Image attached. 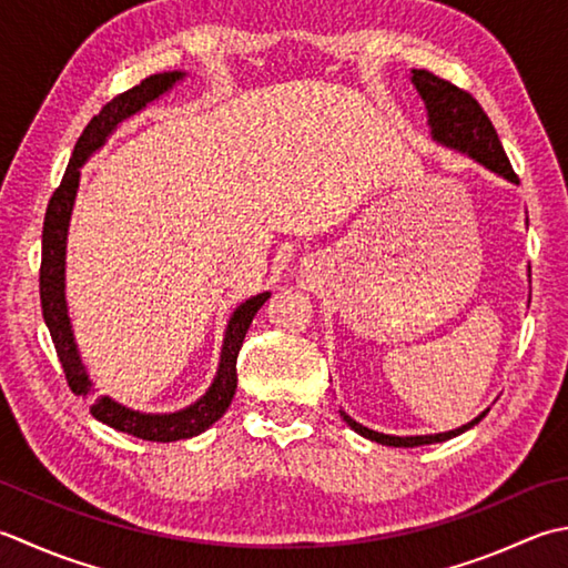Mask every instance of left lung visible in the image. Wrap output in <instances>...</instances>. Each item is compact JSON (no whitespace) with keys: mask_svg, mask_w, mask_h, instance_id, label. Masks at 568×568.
Masks as SVG:
<instances>
[{"mask_svg":"<svg viewBox=\"0 0 568 568\" xmlns=\"http://www.w3.org/2000/svg\"><path fill=\"white\" fill-rule=\"evenodd\" d=\"M410 81H414L416 91L424 98V103L428 108V122H430V135L433 140H438L446 148L460 150L465 154H470L475 162L485 164L487 170H493L495 174L505 176V180L519 184V176L515 174L513 164H509L507 154L503 150V142H499L495 125L487 118L483 105L477 100L463 91V88L453 85L446 78H438L436 73L424 71V69H414L410 71ZM342 418L359 433V436L369 438L374 443H382V446H394V448H416V446H430V443H443L448 438L460 436L475 424H480L485 414L477 416L470 424H465L455 430L448 433H436V436H386V433H376L372 428H364L357 420L349 418L344 410H339Z\"/></svg>","mask_w":568,"mask_h":568,"instance_id":"1","label":"left lung"}]
</instances>
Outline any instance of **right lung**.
Segmentation results:
<instances>
[{"instance_id":"add662e5","label":"right lung","mask_w":568,"mask_h":568,"mask_svg":"<svg viewBox=\"0 0 568 568\" xmlns=\"http://www.w3.org/2000/svg\"><path fill=\"white\" fill-rule=\"evenodd\" d=\"M184 73L172 71V73H154L144 78L135 88L115 95L110 103L103 105L98 115L88 122L83 135L78 138L71 162L65 166V174L61 184L55 186L53 196L49 199L47 206V219H43V236H41V268H39V293H41V310L43 320H47V327L51 332L55 354H59L65 382H69L71 392L78 396L91 394V382H88V374L78 357L73 332L69 313H65V297H63V258H65V231H69V219L78 189V176H81V164L91 158V154L105 142L110 132L115 130L120 120L135 115L150 100L160 98L164 91L180 81ZM271 293H261L246 303L236 307V313L231 315L229 327H226V339L224 349H221V364L216 372V379L211 384L206 396L199 398L184 410H176V414H140V410H130L125 406L115 404L113 398L108 396H95L91 406V414L103 420L105 426L128 433V436H135L142 440H154V443H172L182 438L199 436V433L206 430L211 424L226 414L233 394H236V359L241 352L243 337L253 322V315L263 307L265 300Z\"/></svg>"}]
</instances>
